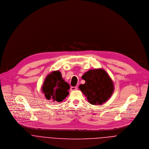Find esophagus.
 I'll use <instances>...</instances> for the list:
<instances>
[{"mask_svg":"<svg viewBox=\"0 0 149 149\" xmlns=\"http://www.w3.org/2000/svg\"><path fill=\"white\" fill-rule=\"evenodd\" d=\"M76 89H77V87L76 86H71L70 87V90L71 91H74Z\"/></svg>","mask_w":149,"mask_h":149,"instance_id":"1","label":"esophagus"}]
</instances>
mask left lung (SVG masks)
I'll return each instance as SVG.
<instances>
[{
    "label": "left lung",
    "instance_id": "left-lung-1",
    "mask_svg": "<svg viewBox=\"0 0 149 149\" xmlns=\"http://www.w3.org/2000/svg\"><path fill=\"white\" fill-rule=\"evenodd\" d=\"M84 84L79 86L80 89L93 105L102 104L110 97L113 92V82L102 69L90 70L82 76Z\"/></svg>",
    "mask_w": 149,
    "mask_h": 149
}]
</instances>
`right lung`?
I'll return each instance as SVG.
<instances>
[{
    "instance_id": "obj_1",
    "label": "right lung",
    "mask_w": 149,
    "mask_h": 149,
    "mask_svg": "<svg viewBox=\"0 0 149 149\" xmlns=\"http://www.w3.org/2000/svg\"><path fill=\"white\" fill-rule=\"evenodd\" d=\"M69 88L68 83L63 79L61 73L59 71H54L49 74L45 80L42 91L47 99H52L54 102H60L69 95Z\"/></svg>"
}]
</instances>
